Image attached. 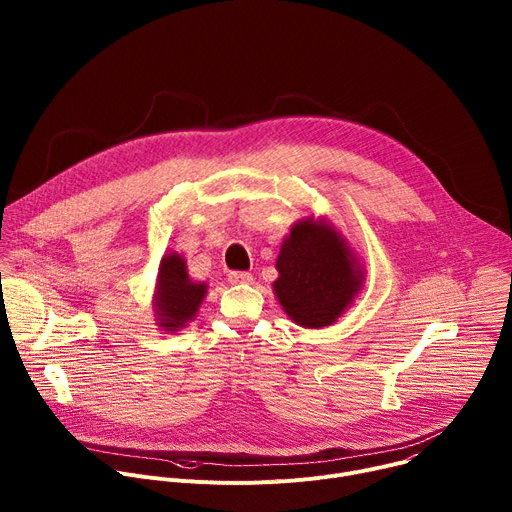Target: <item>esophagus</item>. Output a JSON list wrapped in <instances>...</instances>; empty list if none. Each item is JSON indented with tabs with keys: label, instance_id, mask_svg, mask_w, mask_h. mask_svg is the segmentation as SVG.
<instances>
[{
	"label": "esophagus",
	"instance_id": "34e87169",
	"mask_svg": "<svg viewBox=\"0 0 512 512\" xmlns=\"http://www.w3.org/2000/svg\"><path fill=\"white\" fill-rule=\"evenodd\" d=\"M229 281L233 285H247L253 281V275L249 271H231L229 273Z\"/></svg>",
	"mask_w": 512,
	"mask_h": 512
}]
</instances>
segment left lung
Segmentation results:
<instances>
[{
	"label": "left lung",
	"instance_id": "obj_1",
	"mask_svg": "<svg viewBox=\"0 0 512 512\" xmlns=\"http://www.w3.org/2000/svg\"><path fill=\"white\" fill-rule=\"evenodd\" d=\"M273 291L283 312L304 328L334 324L362 287V267L348 241L324 218L291 227L275 261Z\"/></svg>",
	"mask_w": 512,
	"mask_h": 512
}]
</instances>
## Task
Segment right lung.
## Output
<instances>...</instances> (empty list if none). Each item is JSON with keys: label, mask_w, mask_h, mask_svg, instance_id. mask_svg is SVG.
<instances>
[{"label": "right lung", "mask_w": 512, "mask_h": 512, "mask_svg": "<svg viewBox=\"0 0 512 512\" xmlns=\"http://www.w3.org/2000/svg\"><path fill=\"white\" fill-rule=\"evenodd\" d=\"M208 285L204 281H192L186 269V261L178 253H168L160 261L154 310L158 326L176 332L194 320Z\"/></svg>", "instance_id": "1"}]
</instances>
